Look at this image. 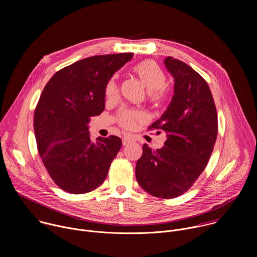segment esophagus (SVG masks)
I'll return each mask as SVG.
<instances>
[{
  "label": "esophagus",
  "mask_w": 257,
  "mask_h": 257,
  "mask_svg": "<svg viewBox=\"0 0 257 257\" xmlns=\"http://www.w3.org/2000/svg\"><path fill=\"white\" fill-rule=\"evenodd\" d=\"M130 142H132V138H131V137H129V136H124V137H123V139H122L123 145H127V144H129Z\"/></svg>",
  "instance_id": "obj_1"
}]
</instances>
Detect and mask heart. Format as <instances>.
Instances as JSON below:
<instances>
[{"label": "heart", "instance_id": "heart-1", "mask_svg": "<svg viewBox=\"0 0 257 257\" xmlns=\"http://www.w3.org/2000/svg\"><path fill=\"white\" fill-rule=\"evenodd\" d=\"M134 72L138 75L140 80L146 86L149 91V96L152 100H162L165 95L164 85L166 84V75L160 66L152 60H145L138 63L134 67ZM118 93V84L115 78L109 79L105 85V96L113 98ZM144 115L136 109L123 108L118 114V121L120 125L126 129H132L139 121L144 120Z\"/></svg>", "mask_w": 257, "mask_h": 257}]
</instances>
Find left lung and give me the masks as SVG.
Wrapping results in <instances>:
<instances>
[{"mask_svg": "<svg viewBox=\"0 0 257 257\" xmlns=\"http://www.w3.org/2000/svg\"><path fill=\"white\" fill-rule=\"evenodd\" d=\"M174 78V95L162 117L150 129L167 133L165 146H142L136 163L138 184L160 198L185 193L205 169L217 135V115L206 81L186 63L173 57L164 61Z\"/></svg>", "mask_w": 257, "mask_h": 257, "instance_id": "left-lung-1", "label": "left lung"}]
</instances>
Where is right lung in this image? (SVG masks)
<instances>
[{
	"label": "right lung",
	"instance_id": "add662e5",
	"mask_svg": "<svg viewBox=\"0 0 257 257\" xmlns=\"http://www.w3.org/2000/svg\"><path fill=\"white\" fill-rule=\"evenodd\" d=\"M132 53L93 56L67 66L50 79L35 107L33 127L39 154L56 184L83 194L106 178L122 140L111 135L93 143L91 117L104 109L105 85Z\"/></svg>",
	"mask_w": 257,
	"mask_h": 257
}]
</instances>
